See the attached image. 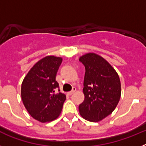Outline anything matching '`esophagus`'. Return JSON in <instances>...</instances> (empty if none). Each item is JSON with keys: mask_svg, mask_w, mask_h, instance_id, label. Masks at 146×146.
Returning a JSON list of instances; mask_svg holds the SVG:
<instances>
[{"mask_svg": "<svg viewBox=\"0 0 146 146\" xmlns=\"http://www.w3.org/2000/svg\"><path fill=\"white\" fill-rule=\"evenodd\" d=\"M75 91H76V88H72V91L67 93V95H69V96H71V95H72V94H73L74 92H75Z\"/></svg>", "mask_w": 146, "mask_h": 146, "instance_id": "esophagus-1", "label": "esophagus"}]
</instances>
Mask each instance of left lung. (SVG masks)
<instances>
[{
	"instance_id": "8db88e82",
	"label": "left lung",
	"mask_w": 146,
	"mask_h": 146,
	"mask_svg": "<svg viewBox=\"0 0 146 146\" xmlns=\"http://www.w3.org/2000/svg\"><path fill=\"white\" fill-rule=\"evenodd\" d=\"M85 66L84 101L79 111L85 119L96 122L115 109L121 98V82L117 72L102 57L88 53L80 58Z\"/></svg>"
}]
</instances>
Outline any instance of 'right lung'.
<instances>
[{
  "mask_svg": "<svg viewBox=\"0 0 146 146\" xmlns=\"http://www.w3.org/2000/svg\"><path fill=\"white\" fill-rule=\"evenodd\" d=\"M61 62V58H44L32 67L22 83L25 108L33 118L42 123L57 118L66 100L65 94L57 92L59 85L55 80Z\"/></svg>",
  "mask_w": 146,
  "mask_h": 146,
  "instance_id": "add662e5",
  "label": "right lung"
}]
</instances>
